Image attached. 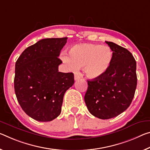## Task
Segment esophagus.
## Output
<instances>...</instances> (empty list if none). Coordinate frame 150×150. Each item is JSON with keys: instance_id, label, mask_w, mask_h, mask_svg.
<instances>
[{"instance_id": "34e87169", "label": "esophagus", "mask_w": 150, "mask_h": 150, "mask_svg": "<svg viewBox=\"0 0 150 150\" xmlns=\"http://www.w3.org/2000/svg\"><path fill=\"white\" fill-rule=\"evenodd\" d=\"M82 77H83L82 75L81 74V73H75V81L81 79V78Z\"/></svg>"}]
</instances>
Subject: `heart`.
I'll return each instance as SVG.
<instances>
[{"mask_svg": "<svg viewBox=\"0 0 150 150\" xmlns=\"http://www.w3.org/2000/svg\"><path fill=\"white\" fill-rule=\"evenodd\" d=\"M113 57L112 50L108 46L81 43L71 47L69 57L63 54L61 59L72 71L83 67L87 77L93 79L101 77L108 71Z\"/></svg>", "mask_w": 150, "mask_h": 150, "instance_id": "obj_1", "label": "heart"}]
</instances>
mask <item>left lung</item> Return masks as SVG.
<instances>
[{"instance_id":"8db88e82","label":"left lung","mask_w":150,"mask_h":150,"mask_svg":"<svg viewBox=\"0 0 150 150\" xmlns=\"http://www.w3.org/2000/svg\"><path fill=\"white\" fill-rule=\"evenodd\" d=\"M113 53L112 63L101 77L87 80L85 102L88 110L101 120L116 117L129 108L137 86L136 61L127 49L105 41Z\"/></svg>"}]
</instances>
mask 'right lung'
Instances as JSON below:
<instances>
[{
	"label": "right lung",
	"mask_w": 150,
	"mask_h": 150,
	"mask_svg": "<svg viewBox=\"0 0 150 150\" xmlns=\"http://www.w3.org/2000/svg\"><path fill=\"white\" fill-rule=\"evenodd\" d=\"M67 38L41 39L27 47L16 61L15 91L21 108L38 122L60 115L63 96L74 84L73 73L59 72L58 57Z\"/></svg>",
	"instance_id": "obj_1"
}]
</instances>
